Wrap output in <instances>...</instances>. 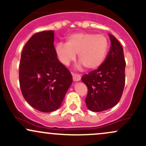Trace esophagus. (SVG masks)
<instances>
[{"instance_id":"34e87169","label":"esophagus","mask_w":146,"mask_h":146,"mask_svg":"<svg viewBox=\"0 0 146 146\" xmlns=\"http://www.w3.org/2000/svg\"><path fill=\"white\" fill-rule=\"evenodd\" d=\"M73 81L79 82L81 80V75L78 74H73Z\"/></svg>"}]
</instances>
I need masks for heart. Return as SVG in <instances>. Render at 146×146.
<instances>
[{"mask_svg":"<svg viewBox=\"0 0 146 146\" xmlns=\"http://www.w3.org/2000/svg\"><path fill=\"white\" fill-rule=\"evenodd\" d=\"M66 43L58 42L55 50L62 63L68 65L76 58L88 69H95L103 63L108 49V41L102 34L79 32L68 36Z\"/></svg>","mask_w":146,"mask_h":146,"instance_id":"b5f03b06","label":"heart"}]
</instances>
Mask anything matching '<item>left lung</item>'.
Segmentation results:
<instances>
[{
    "instance_id": "obj_1",
    "label": "left lung",
    "mask_w": 146,
    "mask_h": 146,
    "mask_svg": "<svg viewBox=\"0 0 146 146\" xmlns=\"http://www.w3.org/2000/svg\"><path fill=\"white\" fill-rule=\"evenodd\" d=\"M108 35L111 46L104 61L96 70L82 78L88 88L85 102L93 112L104 111L117 104L125 86L123 48L115 36Z\"/></svg>"
}]
</instances>
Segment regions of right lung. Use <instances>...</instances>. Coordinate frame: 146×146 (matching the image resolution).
I'll use <instances>...</instances> for the list:
<instances>
[{
    "instance_id": "right-lung-1",
    "label": "right lung",
    "mask_w": 146,
    "mask_h": 146,
    "mask_svg": "<svg viewBox=\"0 0 146 146\" xmlns=\"http://www.w3.org/2000/svg\"><path fill=\"white\" fill-rule=\"evenodd\" d=\"M54 31H44L30 38L23 48L19 81L25 100L43 113L59 108L73 82L70 71L57 58Z\"/></svg>"
}]
</instances>
